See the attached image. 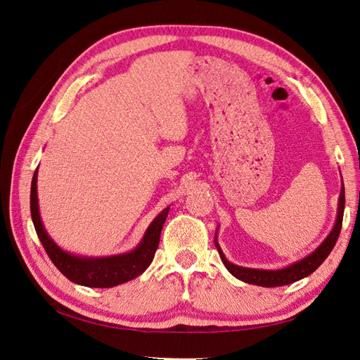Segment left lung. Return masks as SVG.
I'll return each mask as SVG.
<instances>
[{
	"label": "left lung",
	"mask_w": 360,
	"mask_h": 360,
	"mask_svg": "<svg viewBox=\"0 0 360 360\" xmlns=\"http://www.w3.org/2000/svg\"><path fill=\"white\" fill-rule=\"evenodd\" d=\"M344 205H345V192H344V183H342V189L340 193V201H338V216H336V222L333 225V230L330 234L326 237V240L314 250L312 254L308 257H304L303 259L297 261V263L290 264L288 267L279 269V270H264V269H249V267H242V266H236L228 261L222 252V249L217 243L214 242L217 252L221 255L222 263L228 269V271L237 279H240L243 282H248V284H254L259 287H281V285H288L296 282L299 279H303L309 276L314 270H317L323 261L328 258V255L332 252V249L340 237L341 233V226H342V216H344Z\"/></svg>",
	"instance_id": "obj_1"
}]
</instances>
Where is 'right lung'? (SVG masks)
I'll list each match as a JSON object with an SVG mask.
<instances>
[{
	"instance_id": "add662e5",
	"label": "right lung",
	"mask_w": 360,
	"mask_h": 360,
	"mask_svg": "<svg viewBox=\"0 0 360 360\" xmlns=\"http://www.w3.org/2000/svg\"><path fill=\"white\" fill-rule=\"evenodd\" d=\"M30 207L31 217L34 224L36 233L40 242L61 274L70 279L75 284L91 287V288H110L120 284H124L127 281H132L151 264L155 258L156 249L160 240L162 226L169 212V207L162 210L155 221L150 224L141 243L127 254L102 257V258H90V257H78L63 250L56 242L48 236L45 226L41 224L39 213V201H37V169L32 176L31 181V195H30Z\"/></svg>"
}]
</instances>
